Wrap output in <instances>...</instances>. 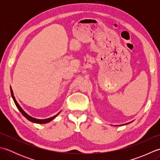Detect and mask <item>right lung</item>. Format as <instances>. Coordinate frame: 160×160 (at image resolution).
Here are the masks:
<instances>
[{"label": "right lung", "instance_id": "right-lung-1", "mask_svg": "<svg viewBox=\"0 0 160 160\" xmlns=\"http://www.w3.org/2000/svg\"><path fill=\"white\" fill-rule=\"evenodd\" d=\"M10 90H11L12 97V98H13V101H14L16 106L17 107V108H18V110L20 111V113H21L22 114L23 116L25 117L27 119H28V120L29 121H31V122H34V123H37V124H46V123H48V122H49L50 121H52V120H53V119L55 118L57 116V115L60 113V111L58 113V114L56 115H54V116H53V117H52V118H47V119H44V120H40V119H36V118H32V117H31V116H29V115L28 114H27V113H25V112L22 110V108L20 107V105L18 104V103L17 102V101H16V99H15V97H14V96H13V91H12V88H11V89H10Z\"/></svg>", "mask_w": 160, "mask_h": 160}]
</instances>
